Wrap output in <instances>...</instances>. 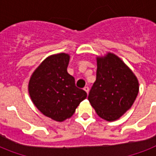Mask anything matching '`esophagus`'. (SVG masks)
Here are the masks:
<instances>
[{
  "mask_svg": "<svg viewBox=\"0 0 156 156\" xmlns=\"http://www.w3.org/2000/svg\"><path fill=\"white\" fill-rule=\"evenodd\" d=\"M83 90H84L86 91V92H87V94L89 93V90H90V89H89V87H84V89H83Z\"/></svg>",
  "mask_w": 156,
  "mask_h": 156,
  "instance_id": "esophagus-1",
  "label": "esophagus"
}]
</instances>
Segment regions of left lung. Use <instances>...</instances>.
<instances>
[{
  "label": "left lung",
  "mask_w": 156,
  "mask_h": 156,
  "mask_svg": "<svg viewBox=\"0 0 156 156\" xmlns=\"http://www.w3.org/2000/svg\"><path fill=\"white\" fill-rule=\"evenodd\" d=\"M139 88L131 69L115 54L108 53L97 58L96 81L88 100L100 118L111 122L131 108Z\"/></svg>",
  "instance_id": "left-lung-1"
}]
</instances>
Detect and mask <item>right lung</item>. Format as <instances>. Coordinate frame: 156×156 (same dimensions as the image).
I'll list each match as a JSON object with an SVG mask.
<instances>
[{
    "instance_id": "obj_1",
    "label": "right lung",
    "mask_w": 156,
    "mask_h": 156,
    "mask_svg": "<svg viewBox=\"0 0 156 156\" xmlns=\"http://www.w3.org/2000/svg\"><path fill=\"white\" fill-rule=\"evenodd\" d=\"M69 62V55L65 53L49 56L29 82V93L35 107L57 122L71 117L87 96L86 91L76 87L74 78L68 74Z\"/></svg>"
}]
</instances>
